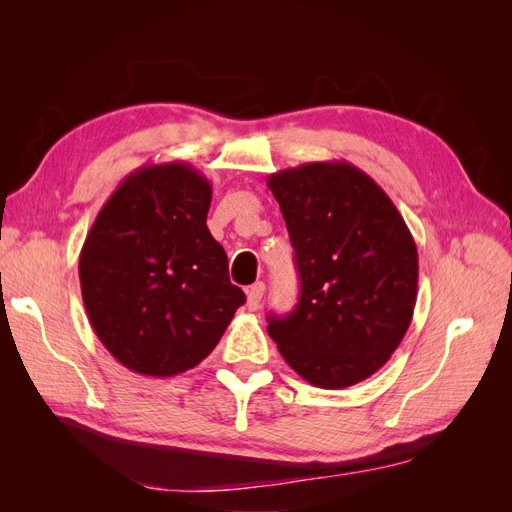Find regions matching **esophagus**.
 <instances>
[{
	"instance_id": "1",
	"label": "esophagus",
	"mask_w": 512,
	"mask_h": 512,
	"mask_svg": "<svg viewBox=\"0 0 512 512\" xmlns=\"http://www.w3.org/2000/svg\"><path fill=\"white\" fill-rule=\"evenodd\" d=\"M262 294H265V284H262V282H256V284L247 288V307H250L252 312H256V309L260 307Z\"/></svg>"
}]
</instances>
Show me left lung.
<instances>
[{
	"instance_id": "obj_1",
	"label": "left lung",
	"mask_w": 512,
	"mask_h": 512,
	"mask_svg": "<svg viewBox=\"0 0 512 512\" xmlns=\"http://www.w3.org/2000/svg\"><path fill=\"white\" fill-rule=\"evenodd\" d=\"M294 247L301 292L269 316L284 361L320 389L369 378L404 339L416 305L418 254L380 185L348 162H309L269 177Z\"/></svg>"
}]
</instances>
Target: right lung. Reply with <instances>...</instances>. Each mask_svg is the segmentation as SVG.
<instances>
[{"instance_id":"1","label":"right lung","mask_w":512,"mask_h":512,"mask_svg":"<svg viewBox=\"0 0 512 512\" xmlns=\"http://www.w3.org/2000/svg\"><path fill=\"white\" fill-rule=\"evenodd\" d=\"M211 183L185 162L134 170L106 200L79 258L91 329L134 374L196 367L245 303L211 237Z\"/></svg>"}]
</instances>
